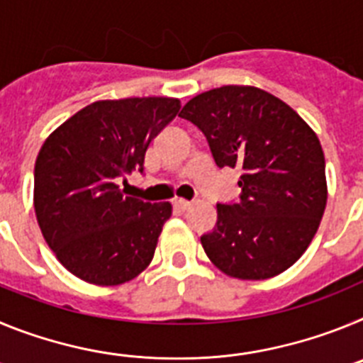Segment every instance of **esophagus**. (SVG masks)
Wrapping results in <instances>:
<instances>
[{"label": "esophagus", "mask_w": 363, "mask_h": 363, "mask_svg": "<svg viewBox=\"0 0 363 363\" xmlns=\"http://www.w3.org/2000/svg\"><path fill=\"white\" fill-rule=\"evenodd\" d=\"M174 205L178 207L179 211H187V209H191L192 203H191V201H187V200H176Z\"/></svg>", "instance_id": "1"}]
</instances>
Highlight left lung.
<instances>
[{"mask_svg": "<svg viewBox=\"0 0 363 363\" xmlns=\"http://www.w3.org/2000/svg\"><path fill=\"white\" fill-rule=\"evenodd\" d=\"M209 142L218 167H238V203H218L205 255L227 277L267 280L307 251L327 203L325 158L306 121L277 96L223 85L194 96L179 112Z\"/></svg>", "mask_w": 363, "mask_h": 363, "instance_id": "1", "label": "left lung"}]
</instances>
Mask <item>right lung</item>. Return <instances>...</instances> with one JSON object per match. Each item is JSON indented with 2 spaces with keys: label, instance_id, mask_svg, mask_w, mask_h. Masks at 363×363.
Segmentation results:
<instances>
[{
  "label": "right lung",
  "instance_id": "obj_1",
  "mask_svg": "<svg viewBox=\"0 0 363 363\" xmlns=\"http://www.w3.org/2000/svg\"><path fill=\"white\" fill-rule=\"evenodd\" d=\"M176 98L101 99L70 116L41 145L34 211L60 264L89 284L121 285L152 262L169 201L123 196L118 179L143 172L149 143L179 111Z\"/></svg>",
  "mask_w": 363,
  "mask_h": 363
}]
</instances>
